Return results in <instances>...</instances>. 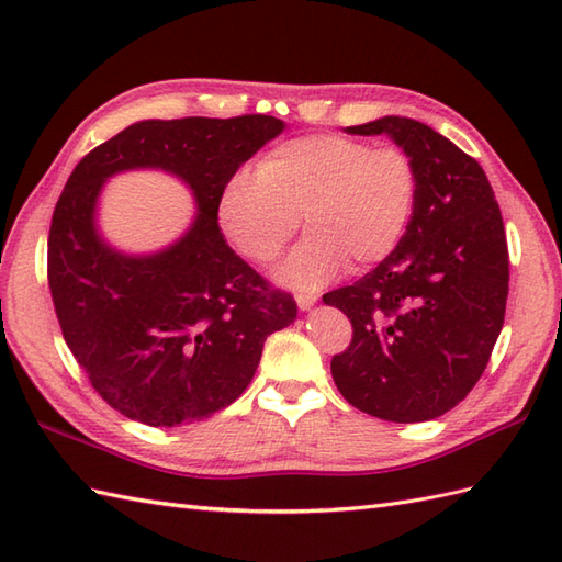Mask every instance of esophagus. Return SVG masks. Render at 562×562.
Masks as SVG:
<instances>
[{"mask_svg": "<svg viewBox=\"0 0 562 562\" xmlns=\"http://www.w3.org/2000/svg\"><path fill=\"white\" fill-rule=\"evenodd\" d=\"M294 300H296V306H300L302 312H306V308H312L316 304L318 296L316 294H296Z\"/></svg>", "mask_w": 562, "mask_h": 562, "instance_id": "esophagus-1", "label": "esophagus"}]
</instances>
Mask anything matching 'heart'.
I'll use <instances>...</instances> for the list:
<instances>
[{"instance_id": "b5f03b06", "label": "heart", "mask_w": 562, "mask_h": 562, "mask_svg": "<svg viewBox=\"0 0 562 562\" xmlns=\"http://www.w3.org/2000/svg\"><path fill=\"white\" fill-rule=\"evenodd\" d=\"M415 166L398 147L308 135L272 147L258 173L226 176L214 217L238 256L268 266L300 222L308 234L278 268L294 290H318L345 268L362 270L398 246L415 205Z\"/></svg>"}]
</instances>
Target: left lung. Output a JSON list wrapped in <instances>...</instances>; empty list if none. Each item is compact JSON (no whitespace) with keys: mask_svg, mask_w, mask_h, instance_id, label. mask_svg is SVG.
I'll return each mask as SVG.
<instances>
[{"mask_svg":"<svg viewBox=\"0 0 562 562\" xmlns=\"http://www.w3.org/2000/svg\"><path fill=\"white\" fill-rule=\"evenodd\" d=\"M389 135L415 166V205L398 246L348 288L324 294L350 318L330 374L345 401L389 423L445 415L479 384L505 324V224L481 164L413 117L348 127Z\"/></svg>","mask_w":562,"mask_h":562,"instance_id":"obj_1","label":"left lung"}]
</instances>
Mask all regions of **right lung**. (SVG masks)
I'll list each match as a JSON object with an SVG mask.
<instances>
[{"label": "right lung", "instance_id": "right-lung-1", "mask_svg": "<svg viewBox=\"0 0 562 562\" xmlns=\"http://www.w3.org/2000/svg\"><path fill=\"white\" fill-rule=\"evenodd\" d=\"M272 115L142 121L91 149L59 195L47 282L67 348L99 396L130 420L178 427L234 403L262 342L296 318L292 294L238 258L214 217L226 176L278 137ZM161 168L194 190L199 214L176 245L125 257L95 229L105 177Z\"/></svg>", "mask_w": 562, "mask_h": 562}]
</instances>
